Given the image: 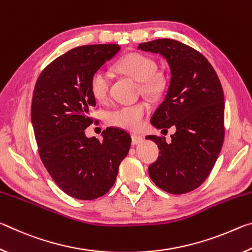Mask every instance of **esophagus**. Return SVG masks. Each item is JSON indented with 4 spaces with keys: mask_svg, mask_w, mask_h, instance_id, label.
<instances>
[{
    "mask_svg": "<svg viewBox=\"0 0 252 252\" xmlns=\"http://www.w3.org/2000/svg\"><path fill=\"white\" fill-rule=\"evenodd\" d=\"M131 139H132V144H139L143 141V138L139 134H131Z\"/></svg>",
    "mask_w": 252,
    "mask_h": 252,
    "instance_id": "obj_1",
    "label": "esophagus"
}]
</instances>
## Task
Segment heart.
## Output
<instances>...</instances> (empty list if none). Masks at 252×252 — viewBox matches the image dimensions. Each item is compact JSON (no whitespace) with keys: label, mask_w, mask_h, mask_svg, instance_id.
<instances>
[{"label":"heart","mask_w":252,"mask_h":252,"mask_svg":"<svg viewBox=\"0 0 252 252\" xmlns=\"http://www.w3.org/2000/svg\"><path fill=\"white\" fill-rule=\"evenodd\" d=\"M116 69L132 79L140 81L142 91L152 97L160 96L167 88L164 75L156 72V61L146 54H126L117 63ZM110 75L106 72L103 70L94 71L90 79L91 94L97 101H106L110 93ZM148 111L149 104L144 101H140L111 111L106 116V121L111 126L126 130H138Z\"/></svg>","instance_id":"heart-1"}]
</instances>
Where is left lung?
Here are the masks:
<instances>
[{
  "label": "left lung",
  "instance_id": "1",
  "mask_svg": "<svg viewBox=\"0 0 252 252\" xmlns=\"http://www.w3.org/2000/svg\"><path fill=\"white\" fill-rule=\"evenodd\" d=\"M139 50L167 60L171 79L167 94L151 117L157 129L176 127L171 141L148 135L160 149L149 176L165 192L182 194L197 189L210 174L224 138V96L220 80L203 55L181 42L159 39Z\"/></svg>",
  "mask_w": 252,
  "mask_h": 252
}]
</instances>
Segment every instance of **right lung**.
Segmentation results:
<instances>
[{"label": "right lung", "instance_id": "right-lung-1", "mask_svg": "<svg viewBox=\"0 0 252 252\" xmlns=\"http://www.w3.org/2000/svg\"><path fill=\"white\" fill-rule=\"evenodd\" d=\"M120 49L118 44L72 49L42 71L34 88L31 120L41 160L72 198L93 200L108 192L130 150L131 136L118 127H106L102 141L85 135L93 122L89 109L95 105L91 75Z\"/></svg>", "mask_w": 252, "mask_h": 252}]
</instances>
